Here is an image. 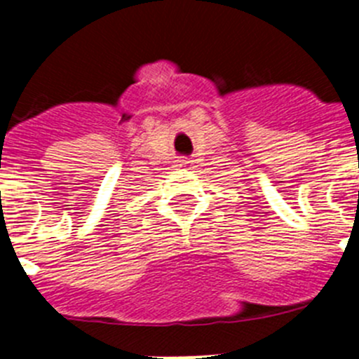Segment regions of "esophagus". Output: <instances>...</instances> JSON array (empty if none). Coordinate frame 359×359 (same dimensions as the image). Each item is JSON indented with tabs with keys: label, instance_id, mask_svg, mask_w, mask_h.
<instances>
[{
	"label": "esophagus",
	"instance_id": "obj_1",
	"mask_svg": "<svg viewBox=\"0 0 359 359\" xmlns=\"http://www.w3.org/2000/svg\"><path fill=\"white\" fill-rule=\"evenodd\" d=\"M189 163H190L189 158H185V156L177 158V165H180V167H187V165H189Z\"/></svg>",
	"mask_w": 359,
	"mask_h": 359
}]
</instances>
